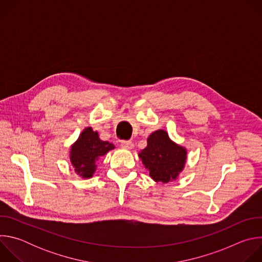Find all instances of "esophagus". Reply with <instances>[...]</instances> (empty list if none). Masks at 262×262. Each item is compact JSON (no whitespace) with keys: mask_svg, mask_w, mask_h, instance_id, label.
Listing matches in <instances>:
<instances>
[{"mask_svg":"<svg viewBox=\"0 0 262 262\" xmlns=\"http://www.w3.org/2000/svg\"><path fill=\"white\" fill-rule=\"evenodd\" d=\"M121 146L125 149H132L134 144L132 141H121Z\"/></svg>","mask_w":262,"mask_h":262,"instance_id":"34e87169","label":"esophagus"}]
</instances>
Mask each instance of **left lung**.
Masks as SVG:
<instances>
[{"label":"left lung","instance_id":"obj_1","mask_svg":"<svg viewBox=\"0 0 262 262\" xmlns=\"http://www.w3.org/2000/svg\"><path fill=\"white\" fill-rule=\"evenodd\" d=\"M139 158L155 181L167 183L175 180L183 170L186 149L174 143L166 130L159 129L148 137L147 146Z\"/></svg>","mask_w":262,"mask_h":262}]
</instances>
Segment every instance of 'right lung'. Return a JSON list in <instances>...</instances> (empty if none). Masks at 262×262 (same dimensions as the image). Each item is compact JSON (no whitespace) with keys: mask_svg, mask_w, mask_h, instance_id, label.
I'll list each match as a JSON object with an SVG mask.
<instances>
[{"mask_svg":"<svg viewBox=\"0 0 262 262\" xmlns=\"http://www.w3.org/2000/svg\"><path fill=\"white\" fill-rule=\"evenodd\" d=\"M115 146L107 141H101L98 133L92 127H86L79 139L71 145L69 159L74 171L83 178H91L96 170V162Z\"/></svg>","mask_w":262,"mask_h":262,"instance_id":"1","label":"right lung"}]
</instances>
